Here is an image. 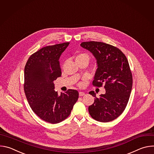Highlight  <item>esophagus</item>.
Instances as JSON below:
<instances>
[{"mask_svg": "<svg viewBox=\"0 0 154 154\" xmlns=\"http://www.w3.org/2000/svg\"><path fill=\"white\" fill-rule=\"evenodd\" d=\"M84 95H85V93L84 92H82V91H80L79 92V96H83Z\"/></svg>", "mask_w": 154, "mask_h": 154, "instance_id": "obj_1", "label": "esophagus"}]
</instances>
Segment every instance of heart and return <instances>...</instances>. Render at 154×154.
Wrapping results in <instances>:
<instances>
[{
    "instance_id": "b5f03b06",
    "label": "heart",
    "mask_w": 154,
    "mask_h": 154,
    "mask_svg": "<svg viewBox=\"0 0 154 154\" xmlns=\"http://www.w3.org/2000/svg\"><path fill=\"white\" fill-rule=\"evenodd\" d=\"M87 58L88 59V56L86 54H80L79 55H78L77 57H76V58Z\"/></svg>"
}]
</instances>
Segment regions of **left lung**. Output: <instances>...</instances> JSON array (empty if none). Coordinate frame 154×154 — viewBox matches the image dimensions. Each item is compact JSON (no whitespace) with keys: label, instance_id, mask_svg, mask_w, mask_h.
<instances>
[{"label":"left lung","instance_id":"8db88e82","mask_svg":"<svg viewBox=\"0 0 154 154\" xmlns=\"http://www.w3.org/2000/svg\"><path fill=\"white\" fill-rule=\"evenodd\" d=\"M80 46L89 51L96 60L97 69L93 85L104 84L105 89V93L99 97L94 91L89 93L95 97L94 103L88 107L89 113L97 121H112L124 112L132 88V75L127 59L119 49L104 42H83Z\"/></svg>","mask_w":154,"mask_h":154}]
</instances>
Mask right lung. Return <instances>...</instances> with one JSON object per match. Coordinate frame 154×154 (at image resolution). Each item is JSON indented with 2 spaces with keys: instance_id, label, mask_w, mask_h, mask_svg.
<instances>
[{
  "instance_id": "1",
  "label": "right lung",
  "mask_w": 154,
  "mask_h": 154,
  "mask_svg": "<svg viewBox=\"0 0 154 154\" xmlns=\"http://www.w3.org/2000/svg\"><path fill=\"white\" fill-rule=\"evenodd\" d=\"M69 42L39 49L29 58L24 68V91L33 112L41 119L57 124L67 118L79 98L68 90L58 94L54 81L61 75L59 59Z\"/></svg>"
}]
</instances>
